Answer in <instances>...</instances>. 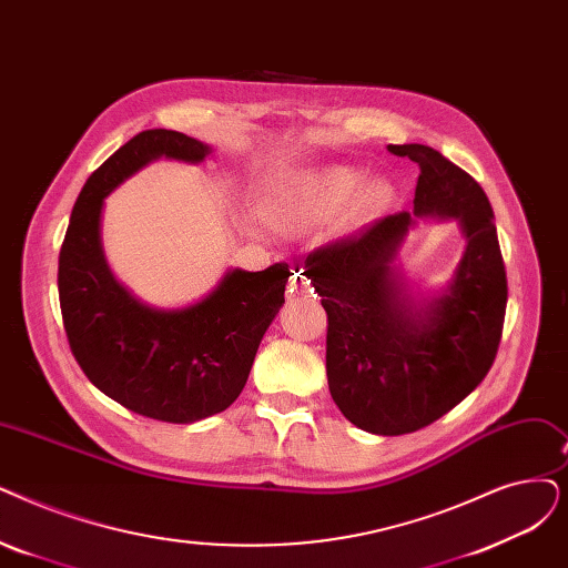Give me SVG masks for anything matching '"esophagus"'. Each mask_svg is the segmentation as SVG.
I'll return each instance as SVG.
<instances>
[{
  "instance_id": "esophagus-1",
  "label": "esophagus",
  "mask_w": 568,
  "mask_h": 568,
  "mask_svg": "<svg viewBox=\"0 0 568 568\" xmlns=\"http://www.w3.org/2000/svg\"><path fill=\"white\" fill-rule=\"evenodd\" d=\"M290 292L294 294V297H308V294L313 292L311 281L304 276V271H297V274L290 278Z\"/></svg>"
}]
</instances>
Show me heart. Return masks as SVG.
Listing matches in <instances>:
<instances>
[{
	"label": "heart",
	"instance_id": "obj_1",
	"mask_svg": "<svg viewBox=\"0 0 568 568\" xmlns=\"http://www.w3.org/2000/svg\"><path fill=\"white\" fill-rule=\"evenodd\" d=\"M364 183V171L353 166L311 169L292 176L276 194L271 215L276 225L297 230L329 223L345 206V223L362 225L378 217L389 204L394 190L387 181ZM363 190L359 191L358 187Z\"/></svg>",
	"mask_w": 568,
	"mask_h": 568
}]
</instances>
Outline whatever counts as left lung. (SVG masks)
Listing matches in <instances>:
<instances>
[{
    "label": "left lung",
    "instance_id": "1",
    "mask_svg": "<svg viewBox=\"0 0 568 568\" xmlns=\"http://www.w3.org/2000/svg\"><path fill=\"white\" fill-rule=\"evenodd\" d=\"M420 169L413 213L376 220L313 251L304 276L327 311V381L341 413L372 434L432 425L487 376L504 329L508 283L483 187L423 143L387 145ZM457 219L467 251L438 298L415 303L390 262L415 216Z\"/></svg>",
    "mask_w": 568,
    "mask_h": 568
}]
</instances>
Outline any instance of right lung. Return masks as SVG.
<instances>
[{"mask_svg": "<svg viewBox=\"0 0 568 568\" xmlns=\"http://www.w3.org/2000/svg\"><path fill=\"white\" fill-rule=\"evenodd\" d=\"M211 145L145 130L94 171L73 204L58 266L69 348L106 397L160 423L190 425L236 402L260 341L285 304L290 268H230L202 302L153 308L122 287L104 257V200L153 160L204 162Z\"/></svg>", "mask_w": 568, "mask_h": 568, "instance_id": "add662e5", "label": "right lung"}]
</instances>
